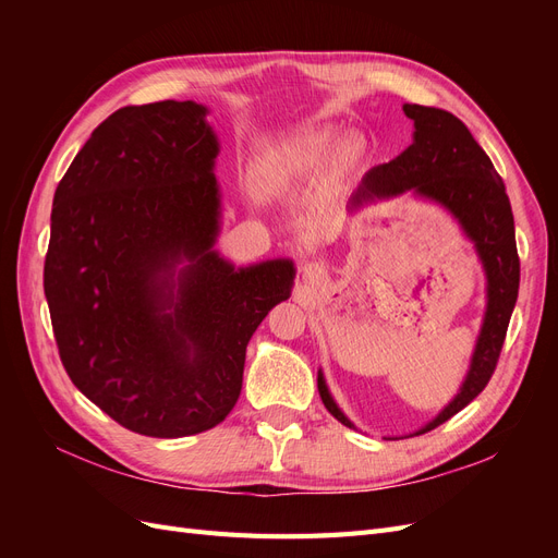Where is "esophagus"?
Returning <instances> with one entry per match:
<instances>
[{
	"label": "esophagus",
	"mask_w": 558,
	"mask_h": 558,
	"mask_svg": "<svg viewBox=\"0 0 558 558\" xmlns=\"http://www.w3.org/2000/svg\"><path fill=\"white\" fill-rule=\"evenodd\" d=\"M324 275H326L324 265H318V263L305 265V279H307V281H318V279H324Z\"/></svg>",
	"instance_id": "obj_1"
}]
</instances>
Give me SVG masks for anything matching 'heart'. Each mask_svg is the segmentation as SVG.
I'll return each instance as SVG.
<instances>
[{
  "label": "heart",
  "mask_w": 558,
  "mask_h": 558,
  "mask_svg": "<svg viewBox=\"0 0 558 558\" xmlns=\"http://www.w3.org/2000/svg\"><path fill=\"white\" fill-rule=\"evenodd\" d=\"M337 148H340V140L330 132H312L302 134L298 140L286 142L277 148H269L260 158V177L265 183L275 185H291L300 179H305L324 167L335 158ZM359 148L349 146L347 158H356Z\"/></svg>",
  "instance_id": "obj_1"
}]
</instances>
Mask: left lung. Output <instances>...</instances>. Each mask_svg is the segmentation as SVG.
<instances>
[{
  "label": "left lung",
  "mask_w": 558,
  "mask_h": 558,
  "mask_svg": "<svg viewBox=\"0 0 558 558\" xmlns=\"http://www.w3.org/2000/svg\"><path fill=\"white\" fill-rule=\"evenodd\" d=\"M402 109L414 121L412 146L404 148L391 162L375 167L363 179V189L353 197V205L410 189L440 202L459 218L468 238L475 242L488 279L484 326L461 393L447 404L440 416H435L428 426L416 433L421 435L459 414L492 379L519 293V253L514 242V216L505 183L470 130L453 113L442 109L421 105H404ZM318 393L326 410L340 424L353 428L330 398L320 375Z\"/></svg>",
  "instance_id": "obj_1"
}]
</instances>
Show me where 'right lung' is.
Instances as JSON below:
<instances>
[{"label": "right lung", "instance_id": "1", "mask_svg": "<svg viewBox=\"0 0 558 558\" xmlns=\"http://www.w3.org/2000/svg\"><path fill=\"white\" fill-rule=\"evenodd\" d=\"M195 102L123 107L62 177L44 291L78 391L148 437L209 430L242 391L246 344L289 298L293 263L234 269L218 232V142ZM192 265L174 294L171 267ZM171 312L167 313L166 310Z\"/></svg>", "mask_w": 558, "mask_h": 558}]
</instances>
